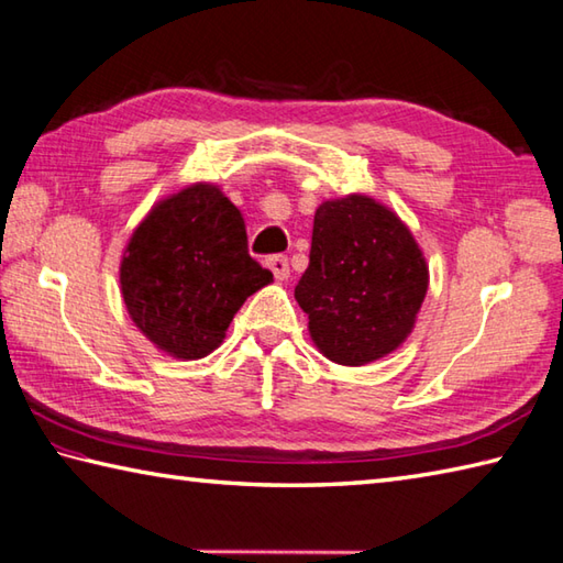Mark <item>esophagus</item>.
<instances>
[{
  "instance_id": "esophagus-1",
  "label": "esophagus",
  "mask_w": 563,
  "mask_h": 563,
  "mask_svg": "<svg viewBox=\"0 0 563 563\" xmlns=\"http://www.w3.org/2000/svg\"><path fill=\"white\" fill-rule=\"evenodd\" d=\"M266 266L273 271V275L278 280H285L290 275V261L288 256H283V253H275V256L266 258Z\"/></svg>"
}]
</instances>
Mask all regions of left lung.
Returning a JSON list of instances; mask_svg holds the SVG:
<instances>
[{
	"mask_svg": "<svg viewBox=\"0 0 563 563\" xmlns=\"http://www.w3.org/2000/svg\"><path fill=\"white\" fill-rule=\"evenodd\" d=\"M427 263L398 217L363 195L319 205L295 300L319 351L363 366L398 349L427 295Z\"/></svg>",
	"mask_w": 563,
	"mask_h": 563,
	"instance_id": "obj_1",
	"label": "left lung"
}]
</instances>
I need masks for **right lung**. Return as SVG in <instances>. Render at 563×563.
<instances>
[{"label":"right lung","mask_w":563,"mask_h":563,"mask_svg":"<svg viewBox=\"0 0 563 563\" xmlns=\"http://www.w3.org/2000/svg\"><path fill=\"white\" fill-rule=\"evenodd\" d=\"M129 317L165 354L202 358L222 344L246 297L273 280L249 253L239 209L190 185L151 209L121 261Z\"/></svg>","instance_id":"1"}]
</instances>
